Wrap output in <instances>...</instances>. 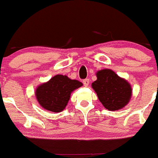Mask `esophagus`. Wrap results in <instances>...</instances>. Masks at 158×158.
I'll return each mask as SVG.
<instances>
[{
    "label": "esophagus",
    "instance_id": "1",
    "mask_svg": "<svg viewBox=\"0 0 158 158\" xmlns=\"http://www.w3.org/2000/svg\"><path fill=\"white\" fill-rule=\"evenodd\" d=\"M89 83H90V81H89V79H84V81H83V84H84V85L85 86V87H87V86H88Z\"/></svg>",
    "mask_w": 158,
    "mask_h": 158
}]
</instances>
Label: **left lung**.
<instances>
[{
    "mask_svg": "<svg viewBox=\"0 0 158 158\" xmlns=\"http://www.w3.org/2000/svg\"><path fill=\"white\" fill-rule=\"evenodd\" d=\"M96 76L97 80L91 87L106 109L118 110L128 104L132 96V87L127 80L110 69L100 70Z\"/></svg>",
    "mask_w": 158,
    "mask_h": 158,
    "instance_id": "1",
    "label": "left lung"
}]
</instances>
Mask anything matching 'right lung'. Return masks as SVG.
Wrapping results in <instances>:
<instances>
[{"label": "right lung", "mask_w": 158, "mask_h": 158, "mask_svg": "<svg viewBox=\"0 0 158 158\" xmlns=\"http://www.w3.org/2000/svg\"><path fill=\"white\" fill-rule=\"evenodd\" d=\"M82 85V83L77 80L57 74L47 82L37 86L35 96L37 102L44 109L60 113L68 105L71 93Z\"/></svg>", "instance_id": "add662e5"}]
</instances>
